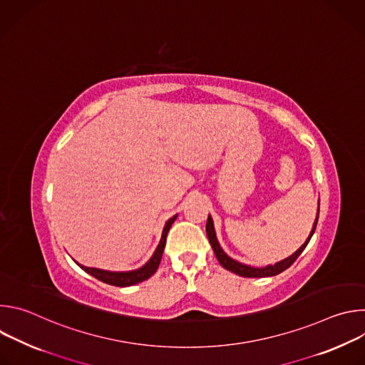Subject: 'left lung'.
Here are the masks:
<instances>
[{
	"instance_id": "obj_1",
	"label": "left lung",
	"mask_w": 365,
	"mask_h": 365,
	"mask_svg": "<svg viewBox=\"0 0 365 365\" xmlns=\"http://www.w3.org/2000/svg\"><path fill=\"white\" fill-rule=\"evenodd\" d=\"M318 218H319V210H318L317 220H315V222H314V227H312V231H310L309 237H307L306 241L300 245L299 250H296V251H294L292 255H289L287 258L282 259V262L274 263V264H269V266H266V267H252V266H247V264H242V263L237 262V259L231 258V257L222 250V247H221L220 242H218L217 232H215V227H214V221H212V217H211V215L207 217V221H206V235H207V238H210L211 247H212V250H214V252H215V255H217V258H218L220 264H221L224 269H227V270H230V272H232V273H235V274H238V276H242V277H270V276H276V274L284 272L286 269H289V267L296 262V258L302 254V251H303V250L306 248V245L309 244L312 235H314V232H315V230H317Z\"/></svg>"
}]
</instances>
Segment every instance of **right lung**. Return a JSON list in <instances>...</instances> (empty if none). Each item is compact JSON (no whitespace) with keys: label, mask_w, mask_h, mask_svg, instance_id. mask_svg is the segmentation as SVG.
Listing matches in <instances>:
<instances>
[{"label":"right lung","mask_w":365,"mask_h":365,"mask_svg":"<svg viewBox=\"0 0 365 365\" xmlns=\"http://www.w3.org/2000/svg\"><path fill=\"white\" fill-rule=\"evenodd\" d=\"M178 218V215L172 217L166 224H165V228H163V232H162V238H160V242L158 245V248H155V251L153 252V255L150 257L148 262L141 266L140 269L137 270H131V272H108V270H102V269H93V267H85L79 263H76L83 272H86L88 274L93 276L95 279L107 283V284H111V286H118V287H128V286H133V284H137V283H141L144 280H147L148 277H151L155 272H158L159 269V264H160V259H162V255H163V251H165V245H166V237H168V232L172 227V224L175 222V220Z\"/></svg>","instance_id":"1"}]
</instances>
